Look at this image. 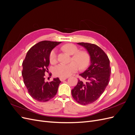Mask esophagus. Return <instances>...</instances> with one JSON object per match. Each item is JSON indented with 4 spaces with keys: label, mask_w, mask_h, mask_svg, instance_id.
Listing matches in <instances>:
<instances>
[{
    "label": "esophagus",
    "mask_w": 135,
    "mask_h": 135,
    "mask_svg": "<svg viewBox=\"0 0 135 135\" xmlns=\"http://www.w3.org/2000/svg\"><path fill=\"white\" fill-rule=\"evenodd\" d=\"M67 79V77H60V80H61V81H64V80H66Z\"/></svg>",
    "instance_id": "34e87169"
}]
</instances>
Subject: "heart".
Masks as SVG:
<instances>
[{
    "label": "heart",
    "instance_id": "obj_1",
    "mask_svg": "<svg viewBox=\"0 0 135 135\" xmlns=\"http://www.w3.org/2000/svg\"><path fill=\"white\" fill-rule=\"evenodd\" d=\"M62 50L73 56L72 60L79 64L81 69L85 68L89 62V56L87 52L84 51L78 52V48L73 44H66L62 47ZM50 60L52 64L57 62V51L53 50L50 55ZM74 61L65 64H60L54 69V74L56 76L68 77L75 73L79 69V65Z\"/></svg>",
    "mask_w": 135,
    "mask_h": 135
}]
</instances>
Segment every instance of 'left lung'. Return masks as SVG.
I'll return each instance as SVG.
<instances>
[{"label": "left lung", "instance_id": "8db88e82", "mask_svg": "<svg viewBox=\"0 0 135 135\" xmlns=\"http://www.w3.org/2000/svg\"><path fill=\"white\" fill-rule=\"evenodd\" d=\"M77 44L87 51L91 64L79 74L83 80L78 79L71 94L77 103L88 105L96 101L104 92L109 82L111 68L108 56L97 45L83 42Z\"/></svg>", "mask_w": 135, "mask_h": 135}]
</instances>
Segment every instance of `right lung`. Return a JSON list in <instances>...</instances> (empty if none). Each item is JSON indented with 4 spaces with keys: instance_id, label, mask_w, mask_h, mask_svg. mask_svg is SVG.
<instances>
[{
    "instance_id": "obj_1",
    "label": "right lung",
    "mask_w": 135,
    "mask_h": 135,
    "mask_svg": "<svg viewBox=\"0 0 135 135\" xmlns=\"http://www.w3.org/2000/svg\"><path fill=\"white\" fill-rule=\"evenodd\" d=\"M61 42L44 40L32 46L27 52L22 62V75L29 95L36 101L46 102L54 97L61 81L59 78L45 82L52 50Z\"/></svg>"
}]
</instances>
